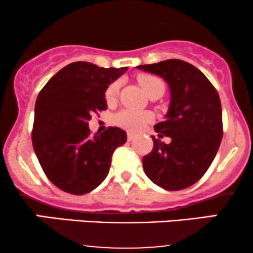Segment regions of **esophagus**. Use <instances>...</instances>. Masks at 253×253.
Masks as SVG:
<instances>
[{"instance_id": "34e87169", "label": "esophagus", "mask_w": 253, "mask_h": 253, "mask_svg": "<svg viewBox=\"0 0 253 253\" xmlns=\"http://www.w3.org/2000/svg\"><path fill=\"white\" fill-rule=\"evenodd\" d=\"M127 139H128V141H132L133 139H134V134H133V133L128 132V133H127Z\"/></svg>"}]
</instances>
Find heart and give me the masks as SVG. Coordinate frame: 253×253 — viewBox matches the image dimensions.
I'll return each mask as SVG.
<instances>
[{"label": "heart", "mask_w": 253, "mask_h": 253, "mask_svg": "<svg viewBox=\"0 0 253 253\" xmlns=\"http://www.w3.org/2000/svg\"><path fill=\"white\" fill-rule=\"evenodd\" d=\"M138 82L147 95H150L151 92L155 91L157 89L164 90L163 81L157 76H153V75H140L138 77ZM120 81H114V82L109 84L108 88L106 89V94H104L107 102L115 101L119 94V89H120ZM151 118H152V115L149 112H141V110L134 109H123L114 115L113 121L121 128L130 130V132H136V130L143 128L144 125L149 123Z\"/></svg>", "instance_id": "obj_1"}]
</instances>
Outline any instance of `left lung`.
Wrapping results in <instances>:
<instances>
[{"instance_id": "left-lung-1", "label": "left lung", "mask_w": 253, "mask_h": 253, "mask_svg": "<svg viewBox=\"0 0 253 253\" xmlns=\"http://www.w3.org/2000/svg\"><path fill=\"white\" fill-rule=\"evenodd\" d=\"M140 70L161 76L170 88L165 120L155 125L159 138L143 158L146 176L167 190L190 187L205 175L215 158L222 139V110L219 94L199 69L179 59H168Z\"/></svg>"}]
</instances>
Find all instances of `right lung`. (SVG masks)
<instances>
[{"instance_id":"add662e5","label":"right lung","mask_w":253,"mask_h":253,"mask_svg":"<svg viewBox=\"0 0 253 253\" xmlns=\"http://www.w3.org/2000/svg\"><path fill=\"white\" fill-rule=\"evenodd\" d=\"M127 69L71 63L38 95L33 149L45 175L63 191L83 195L94 190L108 175L113 152L126 143V132L118 127L91 136L89 120L107 109L106 89Z\"/></svg>"}]
</instances>
